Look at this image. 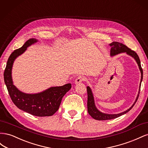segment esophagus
<instances>
[{"label":"esophagus","mask_w":148,"mask_h":148,"mask_svg":"<svg viewBox=\"0 0 148 148\" xmlns=\"http://www.w3.org/2000/svg\"><path fill=\"white\" fill-rule=\"evenodd\" d=\"M84 79H85V78H84V77H83V76H80V77H78L77 79H75V83L76 84H79L80 83L83 82Z\"/></svg>","instance_id":"obj_1"}]
</instances>
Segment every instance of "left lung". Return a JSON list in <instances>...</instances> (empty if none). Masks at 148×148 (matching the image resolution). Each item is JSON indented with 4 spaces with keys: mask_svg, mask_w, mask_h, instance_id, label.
I'll return each instance as SVG.
<instances>
[{
    "mask_svg": "<svg viewBox=\"0 0 148 148\" xmlns=\"http://www.w3.org/2000/svg\"><path fill=\"white\" fill-rule=\"evenodd\" d=\"M109 46L111 47L110 48V56L111 57L115 56L119 54V53H126L127 55L132 57L133 59L136 60V63L139 66V69H140V72H141V81H140V88H139L138 94L135 102L133 103V104L127 110L123 112H121V113L117 114H105V113H103V112H102L98 110L95 105V99H94L93 93L92 92L91 89L89 86H87V88H86L87 92H88L87 106H88V114L90 115L93 119H95V120H106L114 119L120 117V116H121V115L125 114L126 113H127L128 111L132 109V107L134 106V105L135 104V103L136 102V101L138 100V98L139 97V94H140V91L141 84V82H142L143 77V69H142L141 66V62H140V58H139L138 56L137 55V53L135 51L131 50L130 49L127 47L126 46L124 45V44H123L122 43H120L119 42H112L109 44Z\"/></svg>",
    "mask_w": 148,
    "mask_h": 148,
    "instance_id": "8db88e82",
    "label": "left lung"
}]
</instances>
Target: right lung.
Listing matches in <instances>:
<instances>
[{
	"label": "right lung",
	"instance_id": "obj_1",
	"mask_svg": "<svg viewBox=\"0 0 148 148\" xmlns=\"http://www.w3.org/2000/svg\"><path fill=\"white\" fill-rule=\"evenodd\" d=\"M38 41L35 38L28 40L21 48L13 51L8 58L4 71V82L11 99L18 108L38 117H46L54 114L59 108L62 97L71 88L70 83L64 86L51 87L42 92L28 94L21 92L13 83L12 70L13 62L23 53L27 47Z\"/></svg>",
	"mask_w": 148,
	"mask_h": 148
}]
</instances>
